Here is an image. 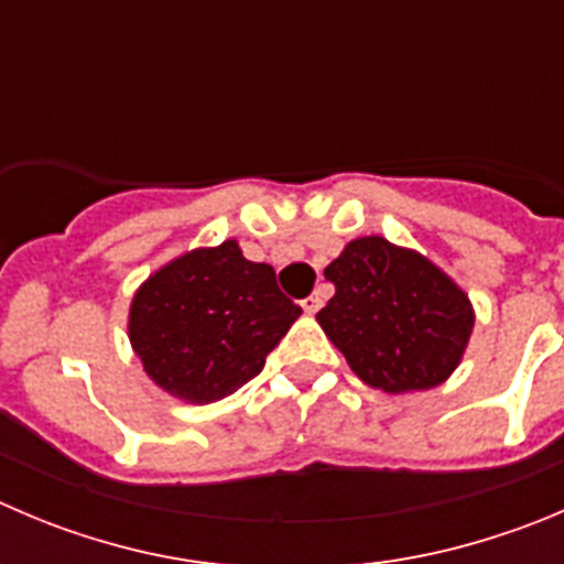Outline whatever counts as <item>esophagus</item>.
<instances>
[{"label": "esophagus", "instance_id": "esophagus-1", "mask_svg": "<svg viewBox=\"0 0 564 564\" xmlns=\"http://www.w3.org/2000/svg\"><path fill=\"white\" fill-rule=\"evenodd\" d=\"M321 304H324V299H321L318 293H313V296L304 299L302 307H304V313H307V315H315V313H318V310H321Z\"/></svg>", "mask_w": 564, "mask_h": 564}]
</instances>
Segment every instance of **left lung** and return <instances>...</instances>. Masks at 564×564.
<instances>
[{
  "label": "left lung",
  "mask_w": 564,
  "mask_h": 564,
  "mask_svg": "<svg viewBox=\"0 0 564 564\" xmlns=\"http://www.w3.org/2000/svg\"><path fill=\"white\" fill-rule=\"evenodd\" d=\"M324 276L335 296L315 318L362 382L412 393L457 371L474 332V304L421 251L368 235L346 243Z\"/></svg>",
  "instance_id": "1"
}]
</instances>
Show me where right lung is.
Listing matches in <instances>:
<instances>
[{
	"mask_svg": "<svg viewBox=\"0 0 564 564\" xmlns=\"http://www.w3.org/2000/svg\"><path fill=\"white\" fill-rule=\"evenodd\" d=\"M299 315L273 268L224 240L158 268L132 296L127 332L158 388L187 404H213L262 371Z\"/></svg>",
	"mask_w": 564,
	"mask_h": 564,
	"instance_id": "add662e5",
	"label": "right lung"
}]
</instances>
